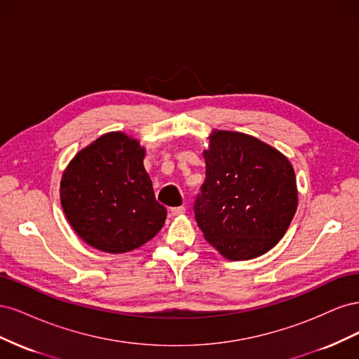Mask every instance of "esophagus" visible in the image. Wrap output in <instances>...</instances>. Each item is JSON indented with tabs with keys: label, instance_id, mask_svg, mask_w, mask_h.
<instances>
[{
	"label": "esophagus",
	"instance_id": "obj_1",
	"mask_svg": "<svg viewBox=\"0 0 359 359\" xmlns=\"http://www.w3.org/2000/svg\"><path fill=\"white\" fill-rule=\"evenodd\" d=\"M184 212H186V208H184V206H177V208H170V214H172L173 217L182 215Z\"/></svg>",
	"mask_w": 359,
	"mask_h": 359
}]
</instances>
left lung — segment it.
Listing matches in <instances>:
<instances>
[{"label":"left lung","instance_id":"left-lung-1","mask_svg":"<svg viewBox=\"0 0 359 359\" xmlns=\"http://www.w3.org/2000/svg\"><path fill=\"white\" fill-rule=\"evenodd\" d=\"M205 182L194 202L198 226L217 252L248 260L269 252L297 212V178L278 149L255 136L212 130Z\"/></svg>","mask_w":359,"mask_h":359}]
</instances>
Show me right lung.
<instances>
[{
	"label": "right lung",
	"mask_w": 359,
	"mask_h": 359,
	"mask_svg": "<svg viewBox=\"0 0 359 359\" xmlns=\"http://www.w3.org/2000/svg\"><path fill=\"white\" fill-rule=\"evenodd\" d=\"M145 148L123 132H111L82 148L67 165L60 198L73 231L106 253L144 245L165 224L144 166Z\"/></svg>",
	"instance_id": "right-lung-1"
}]
</instances>
